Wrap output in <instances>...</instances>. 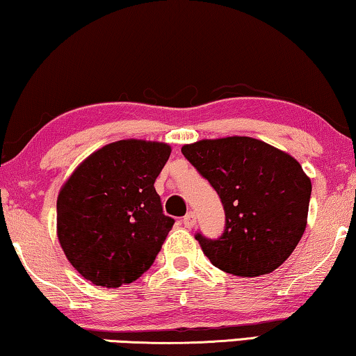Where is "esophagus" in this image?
<instances>
[{
  "mask_svg": "<svg viewBox=\"0 0 356 356\" xmlns=\"http://www.w3.org/2000/svg\"><path fill=\"white\" fill-rule=\"evenodd\" d=\"M182 224L187 227V229H193L195 227V224H196V216H195V212H187V214L184 216V219H182Z\"/></svg>",
  "mask_w": 356,
  "mask_h": 356,
  "instance_id": "34e87169",
  "label": "esophagus"
}]
</instances>
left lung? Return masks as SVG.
<instances>
[{
	"mask_svg": "<svg viewBox=\"0 0 356 356\" xmlns=\"http://www.w3.org/2000/svg\"><path fill=\"white\" fill-rule=\"evenodd\" d=\"M182 153L224 206L222 235H195L212 265L243 278L278 268L307 225L312 184L300 164L262 140L238 136L195 142Z\"/></svg>",
	"mask_w": 356,
	"mask_h": 356,
	"instance_id": "8db88e82",
	"label": "left lung"
}]
</instances>
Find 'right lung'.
I'll list each match as a JSON object with an SVG mask.
<instances>
[{"label": "right lung", "instance_id": "add662e5", "mask_svg": "<svg viewBox=\"0 0 356 356\" xmlns=\"http://www.w3.org/2000/svg\"><path fill=\"white\" fill-rule=\"evenodd\" d=\"M171 147L118 140L86 158L57 198V235L70 264L92 284L120 288L145 273L174 219L155 184Z\"/></svg>", "mask_w": 356, "mask_h": 356}]
</instances>
